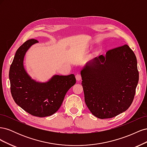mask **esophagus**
I'll use <instances>...</instances> for the list:
<instances>
[{"mask_svg": "<svg viewBox=\"0 0 147 147\" xmlns=\"http://www.w3.org/2000/svg\"><path fill=\"white\" fill-rule=\"evenodd\" d=\"M75 78H76L77 80V81H80L81 79H82V77H81V75L80 74H77L76 75H75Z\"/></svg>", "mask_w": 147, "mask_h": 147, "instance_id": "34e87169", "label": "esophagus"}]
</instances>
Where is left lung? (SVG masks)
<instances>
[{"label":"left lung","instance_id":"1","mask_svg":"<svg viewBox=\"0 0 147 147\" xmlns=\"http://www.w3.org/2000/svg\"><path fill=\"white\" fill-rule=\"evenodd\" d=\"M84 101L93 115L111 118L125 112L139 82L137 62L128 45L110 50L86 63L81 70Z\"/></svg>","mask_w":147,"mask_h":147}]
</instances>
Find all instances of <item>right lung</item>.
Returning a JSON list of instances; mask_svg holds the SVG:
<instances>
[{
    "mask_svg": "<svg viewBox=\"0 0 147 147\" xmlns=\"http://www.w3.org/2000/svg\"><path fill=\"white\" fill-rule=\"evenodd\" d=\"M37 43L36 40H28L17 50L9 71L10 90L13 99L21 108L33 116L45 117L59 110L76 79L74 74L55 75L46 82L31 78L24 69V58L29 48Z\"/></svg>",
    "mask_w": 147,
    "mask_h": 147,
    "instance_id": "obj_1",
    "label": "right lung"
}]
</instances>
